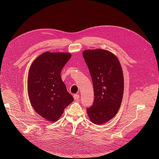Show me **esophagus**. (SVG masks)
<instances>
[{
	"label": "esophagus",
	"instance_id": "esophagus-1",
	"mask_svg": "<svg viewBox=\"0 0 159 159\" xmlns=\"http://www.w3.org/2000/svg\"><path fill=\"white\" fill-rule=\"evenodd\" d=\"M74 99H75V100L79 99V98H80V95H78V94H74Z\"/></svg>",
	"mask_w": 159,
	"mask_h": 159
}]
</instances>
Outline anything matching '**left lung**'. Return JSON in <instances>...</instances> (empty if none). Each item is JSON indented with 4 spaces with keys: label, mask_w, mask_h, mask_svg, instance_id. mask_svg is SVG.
<instances>
[{
    "label": "left lung",
    "mask_w": 159,
    "mask_h": 159,
    "mask_svg": "<svg viewBox=\"0 0 159 159\" xmlns=\"http://www.w3.org/2000/svg\"><path fill=\"white\" fill-rule=\"evenodd\" d=\"M83 56L92 79L94 101L87 108L90 121L101 125L115 117L123 99L124 78L117 57L109 51L86 50Z\"/></svg>",
    "instance_id": "left-lung-1"
}]
</instances>
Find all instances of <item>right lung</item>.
I'll return each mask as SVG.
<instances>
[{
	"mask_svg": "<svg viewBox=\"0 0 159 159\" xmlns=\"http://www.w3.org/2000/svg\"><path fill=\"white\" fill-rule=\"evenodd\" d=\"M70 57V53L46 52L36 58L30 68L28 97L35 111L47 121L58 120L74 101L60 75Z\"/></svg>",
	"mask_w": 159,
	"mask_h": 159,
	"instance_id": "right-lung-1",
	"label": "right lung"
}]
</instances>
